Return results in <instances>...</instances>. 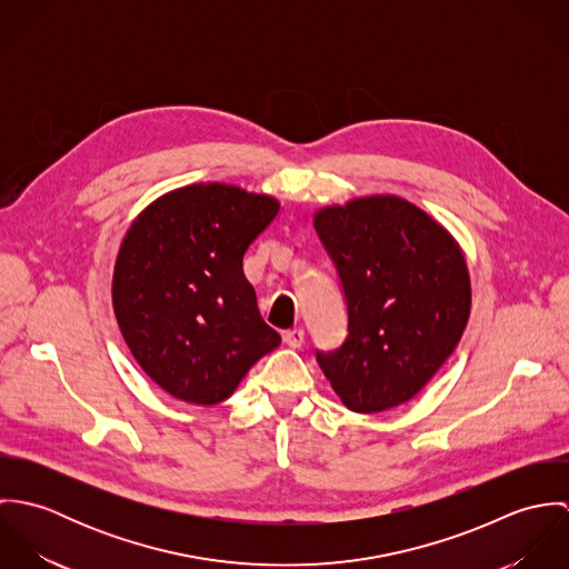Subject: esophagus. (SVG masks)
Listing matches in <instances>:
<instances>
[{"instance_id": "1", "label": "esophagus", "mask_w": 569, "mask_h": 569, "mask_svg": "<svg viewBox=\"0 0 569 569\" xmlns=\"http://www.w3.org/2000/svg\"><path fill=\"white\" fill-rule=\"evenodd\" d=\"M282 339H284V343H287L289 348H300L302 341H305V330H302V328H291V330H287V332L282 335Z\"/></svg>"}]
</instances>
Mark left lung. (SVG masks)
Returning a JSON list of instances; mask_svg holds the SVG:
<instances>
[{"label": "left lung", "instance_id": "left-lung-1", "mask_svg": "<svg viewBox=\"0 0 569 569\" xmlns=\"http://www.w3.org/2000/svg\"><path fill=\"white\" fill-rule=\"evenodd\" d=\"M313 226L348 307V337L318 363L350 411L379 413L413 399L456 350L471 313L458 241L418 206L370 194L326 206Z\"/></svg>", "mask_w": 569, "mask_h": 569}]
</instances>
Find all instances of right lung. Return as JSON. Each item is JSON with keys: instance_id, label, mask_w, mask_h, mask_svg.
I'll return each mask as SVG.
<instances>
[{"instance_id": "1", "label": "right lung", "mask_w": 569, "mask_h": 569, "mask_svg": "<svg viewBox=\"0 0 569 569\" xmlns=\"http://www.w3.org/2000/svg\"><path fill=\"white\" fill-rule=\"evenodd\" d=\"M280 201L232 183H190L149 203L118 249L111 302L140 368L170 397L217 406L280 343L243 273Z\"/></svg>"}]
</instances>
